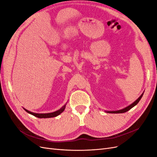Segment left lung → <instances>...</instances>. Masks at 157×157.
Segmentation results:
<instances>
[{
  "label": "left lung",
  "instance_id": "1",
  "mask_svg": "<svg viewBox=\"0 0 157 157\" xmlns=\"http://www.w3.org/2000/svg\"><path fill=\"white\" fill-rule=\"evenodd\" d=\"M144 95V93L142 94L140 97L137 99L136 101H135L134 103H132L130 105L126 107V108L123 109H121V110H118V111H107V113H125V112H127L128 111H129L130 109H131L132 107H134L135 105H136L137 103H138V102L140 101V100L141 99V98H142V96H143Z\"/></svg>",
  "mask_w": 157,
  "mask_h": 157
}]
</instances>
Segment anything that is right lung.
<instances>
[{
  "label": "right lung",
  "mask_w": 157,
  "mask_h": 157,
  "mask_svg": "<svg viewBox=\"0 0 157 157\" xmlns=\"http://www.w3.org/2000/svg\"><path fill=\"white\" fill-rule=\"evenodd\" d=\"M65 108V105L64 106H63L62 107H61V109H59L58 111H55L54 113H44V114H39V113H32L29 111L28 110H26L25 109H24L25 111L27 112L28 113L31 114V115L35 116L36 117H38V118H52V117H57L58 115H59V114H61V113H62L64 109Z\"/></svg>",
  "instance_id": "1"
}]
</instances>
